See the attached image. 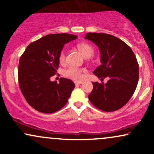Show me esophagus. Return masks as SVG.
<instances>
[{
    "label": "esophagus",
    "instance_id": "esophagus-1",
    "mask_svg": "<svg viewBox=\"0 0 154 154\" xmlns=\"http://www.w3.org/2000/svg\"><path fill=\"white\" fill-rule=\"evenodd\" d=\"M75 84L76 86H78V85H79L82 84V82H75Z\"/></svg>",
    "mask_w": 154,
    "mask_h": 154
}]
</instances>
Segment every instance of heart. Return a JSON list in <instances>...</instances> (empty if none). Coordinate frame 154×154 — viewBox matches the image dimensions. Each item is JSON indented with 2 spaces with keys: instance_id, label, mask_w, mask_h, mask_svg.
Wrapping results in <instances>:
<instances>
[{
  "instance_id": "1",
  "label": "heart",
  "mask_w": 154,
  "mask_h": 154,
  "mask_svg": "<svg viewBox=\"0 0 154 154\" xmlns=\"http://www.w3.org/2000/svg\"><path fill=\"white\" fill-rule=\"evenodd\" d=\"M79 50L82 51V54L86 58L91 57L94 54V49L93 46L88 43H80L78 45ZM66 53L65 49L61 51L59 55V61L61 63H64L66 61ZM84 69L77 68L75 66H70L64 71V75L68 78L75 81H80L83 78V72Z\"/></svg>"
}]
</instances>
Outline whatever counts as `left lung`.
<instances>
[{
    "instance_id": "obj_1",
    "label": "left lung",
    "mask_w": 154,
    "mask_h": 154,
    "mask_svg": "<svg viewBox=\"0 0 154 154\" xmlns=\"http://www.w3.org/2000/svg\"><path fill=\"white\" fill-rule=\"evenodd\" d=\"M85 39L94 43L100 53L101 64L93 73L98 78L109 77L106 84L93 82L88 98L102 111L118 110L130 100L138 82L139 66L135 54L125 42L111 35L89 32Z\"/></svg>"
}]
</instances>
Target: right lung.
<instances>
[{
	"mask_svg": "<svg viewBox=\"0 0 154 154\" xmlns=\"http://www.w3.org/2000/svg\"><path fill=\"white\" fill-rule=\"evenodd\" d=\"M75 35L61 33L44 36L28 45L19 59V87L27 103L45 114L66 105L75 85L71 79L51 81L57 72L59 55L64 45L77 39Z\"/></svg>",
	"mask_w": 154,
	"mask_h": 154,
	"instance_id": "1",
	"label": "right lung"
}]
</instances>
